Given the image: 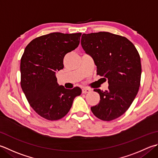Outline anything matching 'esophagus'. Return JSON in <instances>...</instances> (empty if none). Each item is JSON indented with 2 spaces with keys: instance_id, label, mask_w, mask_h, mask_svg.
<instances>
[{
  "instance_id": "1",
  "label": "esophagus",
  "mask_w": 158,
  "mask_h": 158,
  "mask_svg": "<svg viewBox=\"0 0 158 158\" xmlns=\"http://www.w3.org/2000/svg\"><path fill=\"white\" fill-rule=\"evenodd\" d=\"M91 92V89L89 88H83L82 89V93L83 94H86V93H88V92Z\"/></svg>"
}]
</instances>
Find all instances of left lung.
Returning a JSON list of instances; mask_svg holds the SVG:
<instances>
[{"label": "left lung", "mask_w": 158, "mask_h": 158, "mask_svg": "<svg viewBox=\"0 0 158 158\" xmlns=\"http://www.w3.org/2000/svg\"><path fill=\"white\" fill-rule=\"evenodd\" d=\"M81 44L94 60L97 75L109 83L107 90L94 89L99 94L100 101L91 107V111L105 121L118 118L130 107L140 85L142 69L137 49L125 37L109 32L83 33Z\"/></svg>", "instance_id": "obj_1"}]
</instances>
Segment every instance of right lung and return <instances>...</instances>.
Instances as JSON below:
<instances>
[{"mask_svg":"<svg viewBox=\"0 0 158 158\" xmlns=\"http://www.w3.org/2000/svg\"><path fill=\"white\" fill-rule=\"evenodd\" d=\"M81 35L51 33L33 40L24 49L20 60L21 88L31 107L42 118H62L81 93L79 87L68 89L59 85L55 76L64 69L66 54L79 46Z\"/></svg>","mask_w":158,"mask_h":158,"instance_id":"obj_1","label":"right lung"}]
</instances>
